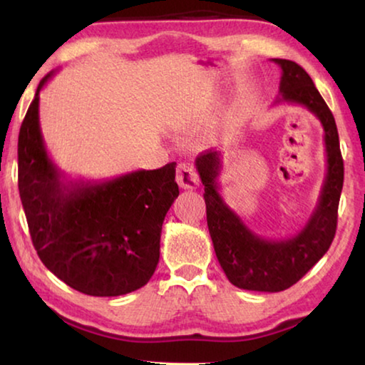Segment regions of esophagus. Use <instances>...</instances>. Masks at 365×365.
Returning a JSON list of instances; mask_svg holds the SVG:
<instances>
[{"label":"esophagus","instance_id":"esophagus-1","mask_svg":"<svg viewBox=\"0 0 365 365\" xmlns=\"http://www.w3.org/2000/svg\"><path fill=\"white\" fill-rule=\"evenodd\" d=\"M177 182L183 190H193L197 187V182H200V177H197V172L193 164L190 163H182L178 164L177 168Z\"/></svg>","mask_w":365,"mask_h":365}]
</instances>
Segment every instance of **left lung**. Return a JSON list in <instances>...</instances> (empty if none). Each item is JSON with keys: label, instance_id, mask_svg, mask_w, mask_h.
Instances as JSON below:
<instances>
[{"label": "left lung", "instance_id": "1", "mask_svg": "<svg viewBox=\"0 0 365 365\" xmlns=\"http://www.w3.org/2000/svg\"><path fill=\"white\" fill-rule=\"evenodd\" d=\"M274 63L282 69L280 96L275 104L304 106L324 127L327 174L317 206L302 230L277 242L251 232L219 193L222 154L209 150L196 158L197 174L205 185L207 227L220 267L232 285L267 293L283 292L294 285L329 251L336 232L338 202L344 178L335 117L312 78L293 61L274 59Z\"/></svg>", "mask_w": 365, "mask_h": 365}]
</instances>
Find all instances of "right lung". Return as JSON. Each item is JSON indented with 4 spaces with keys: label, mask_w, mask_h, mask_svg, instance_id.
Instances as JSON below:
<instances>
[{
    "label": "right lung",
    "mask_w": 365,
    "mask_h": 365,
    "mask_svg": "<svg viewBox=\"0 0 365 365\" xmlns=\"http://www.w3.org/2000/svg\"><path fill=\"white\" fill-rule=\"evenodd\" d=\"M36 88L19 132V195L41 262L90 296L145 287L159 262L160 230L178 196L175 163L110 180H69L43 143Z\"/></svg>",
    "instance_id": "right-lung-1"
}]
</instances>
